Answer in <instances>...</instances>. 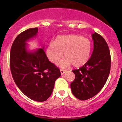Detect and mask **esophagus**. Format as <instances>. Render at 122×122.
<instances>
[{
  "instance_id": "obj_1",
  "label": "esophagus",
  "mask_w": 122,
  "mask_h": 122,
  "mask_svg": "<svg viewBox=\"0 0 122 122\" xmlns=\"http://www.w3.org/2000/svg\"><path fill=\"white\" fill-rule=\"evenodd\" d=\"M66 71H67V70H63V69H60V72H61V74L62 75L64 74Z\"/></svg>"
}]
</instances>
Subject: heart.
Returning a JSON list of instances; mask_svg holds the SVG:
<instances>
[{
    "mask_svg": "<svg viewBox=\"0 0 122 122\" xmlns=\"http://www.w3.org/2000/svg\"><path fill=\"white\" fill-rule=\"evenodd\" d=\"M92 50V43L88 38L80 35H62L48 45L46 54L53 64H57L64 54L66 58L60 62V67L64 68L72 64L79 67L88 61Z\"/></svg>",
    "mask_w": 122,
    "mask_h": 122,
    "instance_id": "heart-1",
    "label": "heart"
}]
</instances>
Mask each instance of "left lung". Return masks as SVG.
<instances>
[{
    "mask_svg": "<svg viewBox=\"0 0 122 122\" xmlns=\"http://www.w3.org/2000/svg\"><path fill=\"white\" fill-rule=\"evenodd\" d=\"M94 49L90 58L79 69L72 70L76 77L71 83L73 95L86 100L96 95L109 77L111 56L105 39L97 33L92 34Z\"/></svg>",
    "mask_w": 122,
    "mask_h": 122,
    "instance_id": "8db88e82",
    "label": "left lung"
}]
</instances>
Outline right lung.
<instances>
[{"mask_svg": "<svg viewBox=\"0 0 122 122\" xmlns=\"http://www.w3.org/2000/svg\"><path fill=\"white\" fill-rule=\"evenodd\" d=\"M38 28H30L17 36L10 54V68L16 86L29 99L44 102L52 94L60 69L48 59L42 48L27 50L26 42L36 36Z\"/></svg>", "mask_w": 122, "mask_h": 122, "instance_id": "obj_1", "label": "right lung"}]
</instances>
